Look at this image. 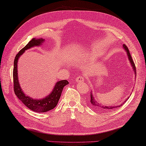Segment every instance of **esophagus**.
Masks as SVG:
<instances>
[{
	"label": "esophagus",
	"instance_id": "1",
	"mask_svg": "<svg viewBox=\"0 0 146 146\" xmlns=\"http://www.w3.org/2000/svg\"><path fill=\"white\" fill-rule=\"evenodd\" d=\"M76 81L78 82H83L84 81V79L82 78L81 76H78V78L76 79Z\"/></svg>",
	"mask_w": 146,
	"mask_h": 146
}]
</instances>
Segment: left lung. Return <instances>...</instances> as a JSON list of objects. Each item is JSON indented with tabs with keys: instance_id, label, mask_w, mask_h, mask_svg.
<instances>
[{
	"instance_id": "obj_1",
	"label": "left lung",
	"mask_w": 146,
	"mask_h": 146,
	"mask_svg": "<svg viewBox=\"0 0 146 146\" xmlns=\"http://www.w3.org/2000/svg\"><path fill=\"white\" fill-rule=\"evenodd\" d=\"M123 48H124L125 51L126 52V53H127V56H128V60H129V61H130V62L131 67H132L133 70L134 71L135 74H136L135 65V64H134V62H133V60H132V58H131V54L130 53V51H129L128 48L126 47V46L125 44H123ZM92 92V93H90V97H91L90 103H91V104H92V105L93 106V107H94V108H96V109H98V110H102V111H109V110H112V109H115V108H118V107H119L121 106L123 104H124L125 103V102L129 98V97H128L126 99L125 101L123 102V104H120V105H119V106H102L101 104H99L97 101H96V99L94 98V96H93V95L92 94V92Z\"/></svg>"
}]
</instances>
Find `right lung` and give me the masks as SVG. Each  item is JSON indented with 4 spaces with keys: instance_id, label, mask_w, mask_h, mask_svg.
<instances>
[{
    "instance_id": "1",
    "label": "right lung",
    "mask_w": 146,
    "mask_h": 146,
    "mask_svg": "<svg viewBox=\"0 0 146 146\" xmlns=\"http://www.w3.org/2000/svg\"><path fill=\"white\" fill-rule=\"evenodd\" d=\"M45 39L40 38V39H33L19 51L14 61L13 68V82H14V91L16 95L20 100L28 108L35 112H46L55 107L59 99L61 97V94L64 87L68 84L67 80L59 81L56 82L55 86H54L53 90L51 91L50 94L46 96L45 98L41 99H34L25 94L23 91L22 90L20 86V82L18 80V62L19 58L23 54L25 51L27 49L35 46H40L42 43L44 42Z\"/></svg>"
}]
</instances>
